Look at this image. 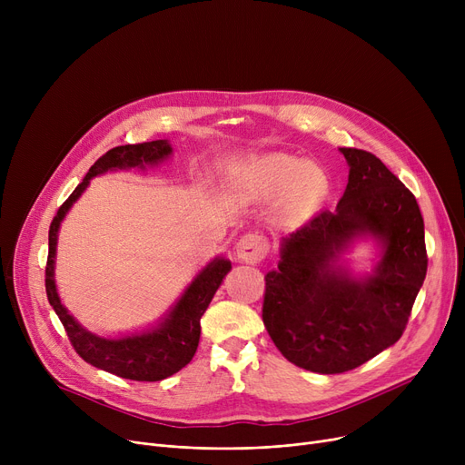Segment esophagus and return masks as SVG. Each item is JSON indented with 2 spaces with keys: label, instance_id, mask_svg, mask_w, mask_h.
<instances>
[{
  "label": "esophagus",
  "instance_id": "obj_1",
  "mask_svg": "<svg viewBox=\"0 0 465 465\" xmlns=\"http://www.w3.org/2000/svg\"><path fill=\"white\" fill-rule=\"evenodd\" d=\"M237 258L245 263H258L267 254V241L260 233H247L237 241Z\"/></svg>",
  "mask_w": 465,
  "mask_h": 465
}]
</instances>
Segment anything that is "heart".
I'll use <instances>...</instances> for the list:
<instances>
[{
	"label": "heart",
	"instance_id": "heart-1",
	"mask_svg": "<svg viewBox=\"0 0 465 465\" xmlns=\"http://www.w3.org/2000/svg\"><path fill=\"white\" fill-rule=\"evenodd\" d=\"M324 184V177L305 160L277 153L242 165L235 190L239 198L252 202H273L288 193L282 216L296 220L321 200Z\"/></svg>",
	"mask_w": 465,
	"mask_h": 465
}]
</instances>
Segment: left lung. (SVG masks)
<instances>
[{
	"mask_svg": "<svg viewBox=\"0 0 465 465\" xmlns=\"http://www.w3.org/2000/svg\"><path fill=\"white\" fill-rule=\"evenodd\" d=\"M339 151L349 163L343 198L282 237L262 309L281 354L322 375L351 371L392 347L428 270L414 195L371 153ZM361 238L376 242L380 260L371 274L356 276L344 254Z\"/></svg>",
	"mask_w": 465,
	"mask_h": 465,
	"instance_id": "1",
	"label": "left lung"
}]
</instances>
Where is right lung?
Here are the masks:
<instances>
[{
	"label": "right lung",
	"mask_w": 465,
	"mask_h": 465,
	"mask_svg": "<svg viewBox=\"0 0 465 465\" xmlns=\"http://www.w3.org/2000/svg\"><path fill=\"white\" fill-rule=\"evenodd\" d=\"M173 154V146L167 139H158L151 143L139 144H122L114 146L105 153L90 169L83 183L73 190V193L58 209L51 230H48V260L45 270V286L48 303L56 311L62 321L67 337L77 354L92 363L94 368L109 371L116 377L130 381H146L154 382L167 379L173 373L181 371L184 365L193 358L198 351L200 333H202V316L207 311L216 290L223 284L224 277L232 270V262L224 256L213 258L203 270L192 279L184 288L177 302L167 309L162 319L135 333H126L120 337H102L88 331L83 324L75 321V316L69 314L65 305L58 296V288L54 281V265H56V247H58V232L62 220L69 213L90 181L97 175H104L107 171L120 169H146V165H158Z\"/></svg>",
	"instance_id": "1"
}]
</instances>
